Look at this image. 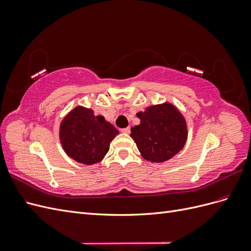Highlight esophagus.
<instances>
[{
  "label": "esophagus",
  "instance_id": "34e87169",
  "mask_svg": "<svg viewBox=\"0 0 251 251\" xmlns=\"http://www.w3.org/2000/svg\"><path fill=\"white\" fill-rule=\"evenodd\" d=\"M121 132H123L124 134H130V132H131V128L130 127H125V128H123V130H121Z\"/></svg>",
  "mask_w": 251,
  "mask_h": 251
}]
</instances>
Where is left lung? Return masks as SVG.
Wrapping results in <instances>:
<instances>
[{
  "instance_id": "1",
  "label": "left lung",
  "mask_w": 251,
  "mask_h": 251,
  "mask_svg": "<svg viewBox=\"0 0 251 251\" xmlns=\"http://www.w3.org/2000/svg\"><path fill=\"white\" fill-rule=\"evenodd\" d=\"M140 124L131 128L143 159L151 163L170 160L184 148L187 140V125L180 110L172 102L149 105L138 112Z\"/></svg>"
}]
</instances>
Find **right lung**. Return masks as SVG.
Masks as SVG:
<instances>
[{"label": "right lung", "instance_id": "obj_1", "mask_svg": "<svg viewBox=\"0 0 251 251\" xmlns=\"http://www.w3.org/2000/svg\"><path fill=\"white\" fill-rule=\"evenodd\" d=\"M118 134L102 115H94L92 109L83 105L68 112L59 125V141L65 153L85 165L100 162Z\"/></svg>", "mask_w": 251, "mask_h": 251}]
</instances>
